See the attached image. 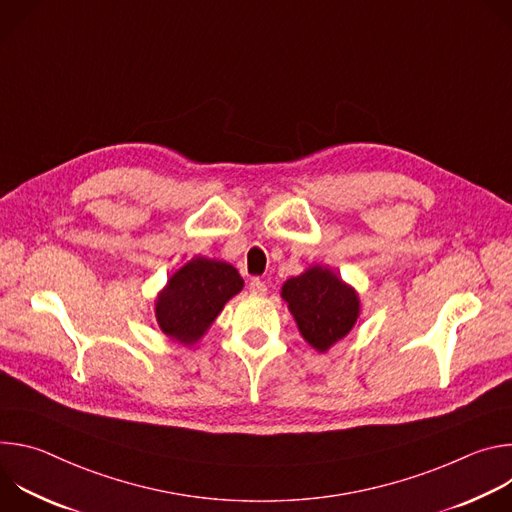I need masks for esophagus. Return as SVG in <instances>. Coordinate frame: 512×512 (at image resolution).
I'll return each mask as SVG.
<instances>
[{
  "label": "esophagus",
  "instance_id": "1",
  "mask_svg": "<svg viewBox=\"0 0 512 512\" xmlns=\"http://www.w3.org/2000/svg\"><path fill=\"white\" fill-rule=\"evenodd\" d=\"M249 291L253 296H265L267 294V283L261 281L259 277H253L249 283Z\"/></svg>",
  "mask_w": 512,
  "mask_h": 512
}]
</instances>
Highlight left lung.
I'll return each mask as SVG.
<instances>
[{"label":"left lung","mask_w":512,"mask_h":512,"mask_svg":"<svg viewBox=\"0 0 512 512\" xmlns=\"http://www.w3.org/2000/svg\"><path fill=\"white\" fill-rule=\"evenodd\" d=\"M281 296L289 304L302 336L320 352L344 338L358 318L354 289L324 267H312L287 279Z\"/></svg>","instance_id":"8db88e82"}]
</instances>
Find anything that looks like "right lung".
<instances>
[{"instance_id":"obj_1","label":"right lung","mask_w":512,"mask_h":512,"mask_svg":"<svg viewBox=\"0 0 512 512\" xmlns=\"http://www.w3.org/2000/svg\"><path fill=\"white\" fill-rule=\"evenodd\" d=\"M241 289L243 279L233 265L196 257L172 275L158 298V324L170 338L194 344Z\"/></svg>"}]
</instances>
